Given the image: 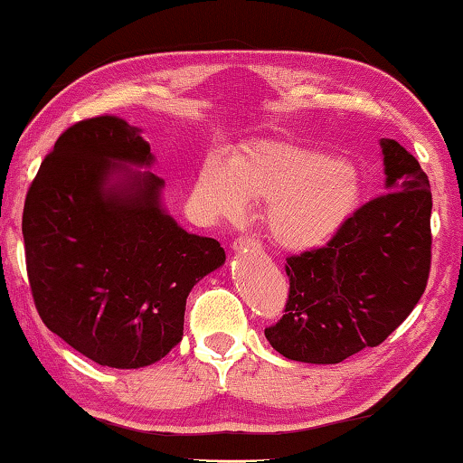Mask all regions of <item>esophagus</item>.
I'll return each mask as SVG.
<instances>
[{
    "instance_id": "esophagus-1",
    "label": "esophagus",
    "mask_w": 463,
    "mask_h": 463,
    "mask_svg": "<svg viewBox=\"0 0 463 463\" xmlns=\"http://www.w3.org/2000/svg\"><path fill=\"white\" fill-rule=\"evenodd\" d=\"M260 249V243L258 241H255L253 237H239V239H234V243H232V251L234 253H245V251H258Z\"/></svg>"
}]
</instances>
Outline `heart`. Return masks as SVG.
<instances>
[{
    "label": "heart",
    "instance_id": "heart-1",
    "mask_svg": "<svg viewBox=\"0 0 463 463\" xmlns=\"http://www.w3.org/2000/svg\"><path fill=\"white\" fill-rule=\"evenodd\" d=\"M247 197L266 202L271 241L286 251L327 245L356 210L361 187L354 168L327 154L266 142L232 163L208 158L195 183V200L210 214L239 220Z\"/></svg>",
    "mask_w": 463,
    "mask_h": 463
}]
</instances>
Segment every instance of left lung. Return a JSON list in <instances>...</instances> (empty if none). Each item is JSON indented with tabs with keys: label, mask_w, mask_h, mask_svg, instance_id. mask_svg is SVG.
<instances>
[{
	"label": "left lung",
	"mask_w": 463,
	"mask_h": 463,
	"mask_svg": "<svg viewBox=\"0 0 463 463\" xmlns=\"http://www.w3.org/2000/svg\"><path fill=\"white\" fill-rule=\"evenodd\" d=\"M379 144L387 194L361 205L326 247L286 260L288 300L266 337L290 361L335 364L379 346L427 288L429 177L395 139Z\"/></svg>",
	"instance_id": "8db88e82"
}]
</instances>
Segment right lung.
<instances>
[{
    "instance_id": "right-lung-1",
    "label": "right lung",
    "mask_w": 463,
    "mask_h": 463,
    "mask_svg": "<svg viewBox=\"0 0 463 463\" xmlns=\"http://www.w3.org/2000/svg\"><path fill=\"white\" fill-rule=\"evenodd\" d=\"M142 129L113 115L65 129L26 194V271L43 324L90 361L139 369L183 337L194 286L222 266L181 229ZM136 165V169H131Z\"/></svg>"
}]
</instances>
